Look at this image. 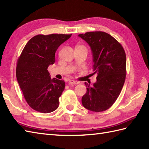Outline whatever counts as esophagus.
Here are the masks:
<instances>
[{
  "instance_id": "34e87169",
  "label": "esophagus",
  "mask_w": 149,
  "mask_h": 149,
  "mask_svg": "<svg viewBox=\"0 0 149 149\" xmlns=\"http://www.w3.org/2000/svg\"><path fill=\"white\" fill-rule=\"evenodd\" d=\"M69 84H74V85H77V84H79V82H77V81H75V80H69Z\"/></svg>"
}]
</instances>
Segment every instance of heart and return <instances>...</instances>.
Returning <instances> with one entry per match:
<instances>
[{
	"mask_svg": "<svg viewBox=\"0 0 149 149\" xmlns=\"http://www.w3.org/2000/svg\"><path fill=\"white\" fill-rule=\"evenodd\" d=\"M77 47H81V48H84V49H86V47H84V46H83V45H79V46H78Z\"/></svg>",
	"mask_w": 149,
	"mask_h": 149,
	"instance_id": "heart-1",
	"label": "heart"
}]
</instances>
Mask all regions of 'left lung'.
I'll return each instance as SVG.
<instances>
[{
  "instance_id": "left-lung-1",
  "label": "left lung",
  "mask_w": 149,
  "mask_h": 149,
  "mask_svg": "<svg viewBox=\"0 0 149 149\" xmlns=\"http://www.w3.org/2000/svg\"><path fill=\"white\" fill-rule=\"evenodd\" d=\"M78 36L91 47L93 74H97L93 86L85 82L87 91L82 98V105L92 111H105L116 102L124 85L127 73L125 50L106 32H89Z\"/></svg>"
}]
</instances>
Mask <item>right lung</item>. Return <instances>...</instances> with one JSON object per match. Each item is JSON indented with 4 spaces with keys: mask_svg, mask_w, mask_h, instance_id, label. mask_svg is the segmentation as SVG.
<instances>
[{
    "mask_svg": "<svg viewBox=\"0 0 149 149\" xmlns=\"http://www.w3.org/2000/svg\"><path fill=\"white\" fill-rule=\"evenodd\" d=\"M72 34L37 35L24 47L16 67V77L31 108L43 113L56 110L65 82L50 78L48 67L55 62V53Z\"/></svg>",
    "mask_w": 149,
    "mask_h": 149,
    "instance_id": "right-lung-1",
    "label": "right lung"
}]
</instances>
